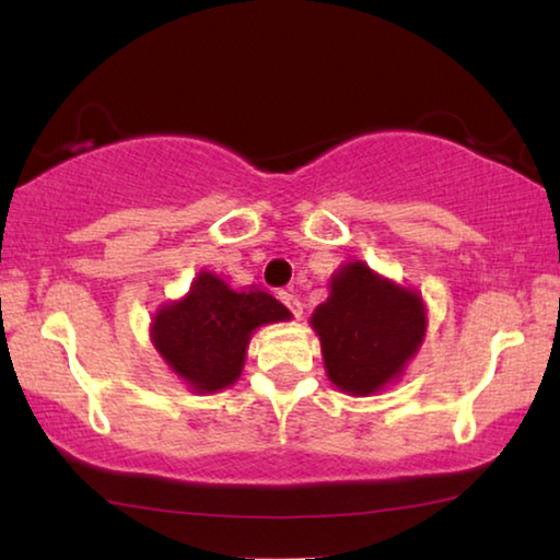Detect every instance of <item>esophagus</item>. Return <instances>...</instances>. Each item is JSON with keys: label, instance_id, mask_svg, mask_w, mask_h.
I'll list each match as a JSON object with an SVG mask.
<instances>
[{"label": "esophagus", "instance_id": "obj_1", "mask_svg": "<svg viewBox=\"0 0 560 560\" xmlns=\"http://www.w3.org/2000/svg\"><path fill=\"white\" fill-rule=\"evenodd\" d=\"M278 298H280V303L285 305L292 315L295 317H300L303 315V303H300V298L295 295V292H288V290H280L278 292Z\"/></svg>", "mask_w": 560, "mask_h": 560}]
</instances>
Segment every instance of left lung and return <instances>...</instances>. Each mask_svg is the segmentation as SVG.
Instances as JSON below:
<instances>
[{
	"instance_id": "1",
	"label": "left lung",
	"mask_w": 560,
	"mask_h": 560,
	"mask_svg": "<svg viewBox=\"0 0 560 560\" xmlns=\"http://www.w3.org/2000/svg\"><path fill=\"white\" fill-rule=\"evenodd\" d=\"M313 328L330 381L346 393L370 395L416 355L425 335V310L416 292L381 280L363 262H350L332 278Z\"/></svg>"
}]
</instances>
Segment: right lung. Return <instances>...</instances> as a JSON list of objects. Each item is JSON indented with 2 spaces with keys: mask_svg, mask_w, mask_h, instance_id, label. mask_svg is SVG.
Here are the masks:
<instances>
[{
  "mask_svg": "<svg viewBox=\"0 0 560 560\" xmlns=\"http://www.w3.org/2000/svg\"><path fill=\"white\" fill-rule=\"evenodd\" d=\"M288 317L290 310L268 292H235L212 272H200L190 295L154 317L152 340L167 365L197 393H214L240 377L257 325Z\"/></svg>",
  "mask_w": 560,
  "mask_h": 560,
  "instance_id": "right-lung-1",
  "label": "right lung"
}]
</instances>
